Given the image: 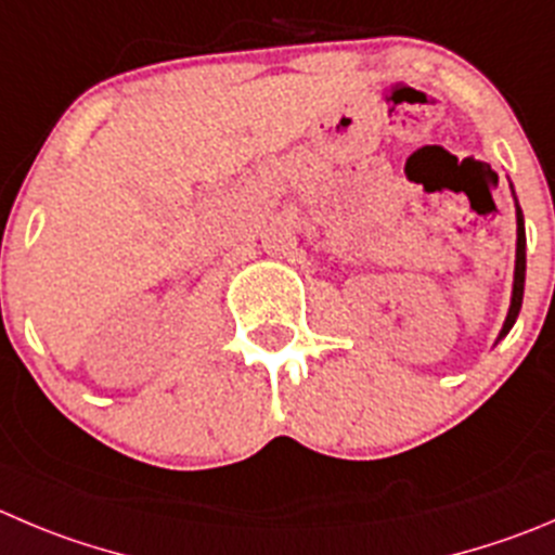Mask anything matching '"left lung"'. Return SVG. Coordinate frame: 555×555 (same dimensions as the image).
<instances>
[{
  "instance_id": "obj_1",
  "label": "left lung",
  "mask_w": 555,
  "mask_h": 555,
  "mask_svg": "<svg viewBox=\"0 0 555 555\" xmlns=\"http://www.w3.org/2000/svg\"><path fill=\"white\" fill-rule=\"evenodd\" d=\"M524 283H526V231H524V212H520L518 207V258H515V286H512V305H509V313H506L501 337L512 330V324H515V319H518L520 305H524Z\"/></svg>"
}]
</instances>
